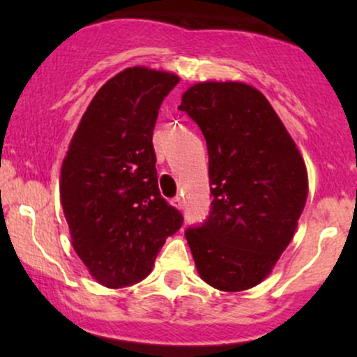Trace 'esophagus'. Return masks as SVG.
I'll return each instance as SVG.
<instances>
[{"mask_svg": "<svg viewBox=\"0 0 357 357\" xmlns=\"http://www.w3.org/2000/svg\"><path fill=\"white\" fill-rule=\"evenodd\" d=\"M171 204H173L176 210H183V208H184V202L181 198H179V196H176V198L171 199Z\"/></svg>", "mask_w": 357, "mask_h": 357, "instance_id": "34e87169", "label": "esophagus"}]
</instances>
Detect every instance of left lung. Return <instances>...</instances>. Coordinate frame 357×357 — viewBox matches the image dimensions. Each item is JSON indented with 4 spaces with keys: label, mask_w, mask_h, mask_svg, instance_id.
<instances>
[{
    "label": "left lung",
    "mask_w": 357,
    "mask_h": 357,
    "mask_svg": "<svg viewBox=\"0 0 357 357\" xmlns=\"http://www.w3.org/2000/svg\"><path fill=\"white\" fill-rule=\"evenodd\" d=\"M179 110L202 129L211 211L186 230L202 280L223 292L264 282L296 235L309 179L301 151L267 97L243 82H198Z\"/></svg>",
    "instance_id": "1"
}]
</instances>
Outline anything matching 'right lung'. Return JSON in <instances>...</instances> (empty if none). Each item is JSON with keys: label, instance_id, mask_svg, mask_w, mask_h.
<instances>
[{"label": "right lung", "instance_id": "add662e5", "mask_svg": "<svg viewBox=\"0 0 357 357\" xmlns=\"http://www.w3.org/2000/svg\"><path fill=\"white\" fill-rule=\"evenodd\" d=\"M179 82L129 67L109 79L82 116L60 171V202L75 253L107 289L146 278L183 216L158 186L153 132Z\"/></svg>", "mask_w": 357, "mask_h": 357}]
</instances>
